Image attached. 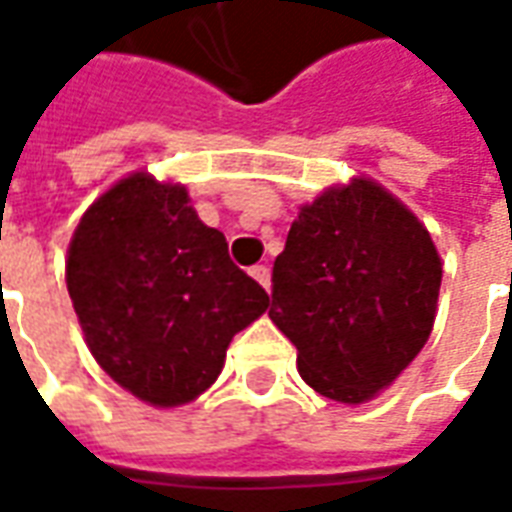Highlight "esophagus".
I'll return each instance as SVG.
<instances>
[{"instance_id": "esophagus-1", "label": "esophagus", "mask_w": 512, "mask_h": 512, "mask_svg": "<svg viewBox=\"0 0 512 512\" xmlns=\"http://www.w3.org/2000/svg\"><path fill=\"white\" fill-rule=\"evenodd\" d=\"M249 274H252V279H255V282H260V285H263V288H271V268L268 266H252V271H249Z\"/></svg>"}]
</instances>
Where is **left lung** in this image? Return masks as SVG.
Listing matches in <instances>:
<instances>
[{"label":"left lung","mask_w":512,"mask_h":512,"mask_svg":"<svg viewBox=\"0 0 512 512\" xmlns=\"http://www.w3.org/2000/svg\"><path fill=\"white\" fill-rule=\"evenodd\" d=\"M271 321L323 397L365 403L428 343L441 257L414 213L367 178L326 189L290 224Z\"/></svg>","instance_id":"8db88e82"}]
</instances>
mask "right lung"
Returning a JSON list of instances; mask_svg holds the SVG:
<instances>
[{
    "mask_svg": "<svg viewBox=\"0 0 512 512\" xmlns=\"http://www.w3.org/2000/svg\"><path fill=\"white\" fill-rule=\"evenodd\" d=\"M65 282L95 362L150 406H183L219 378L227 345L268 310L189 191L134 172L87 208Z\"/></svg>",
    "mask_w": 512,
    "mask_h": 512,
    "instance_id": "obj_1",
    "label": "right lung"
}]
</instances>
